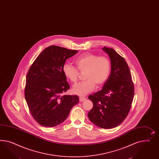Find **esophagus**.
I'll return each instance as SVG.
<instances>
[{"label": "esophagus", "mask_w": 159, "mask_h": 159, "mask_svg": "<svg viewBox=\"0 0 159 159\" xmlns=\"http://www.w3.org/2000/svg\"><path fill=\"white\" fill-rule=\"evenodd\" d=\"M86 99V98L85 97H79V101H80V102H82V101H85Z\"/></svg>", "instance_id": "esophagus-1"}]
</instances>
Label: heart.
<instances>
[{"label":"heart","instance_id":"1","mask_svg":"<svg viewBox=\"0 0 159 159\" xmlns=\"http://www.w3.org/2000/svg\"><path fill=\"white\" fill-rule=\"evenodd\" d=\"M76 69L71 65L65 64L62 71L65 77L73 83L77 82L79 73L84 72V82L74 85L73 94L80 96L88 94L94 90L95 86L101 87L107 82L111 71V62L105 56L87 52L76 58L75 61Z\"/></svg>","mask_w":159,"mask_h":159}]
</instances>
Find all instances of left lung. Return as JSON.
Segmentation results:
<instances>
[{"label": "left lung", "mask_w": 159, "mask_h": 159, "mask_svg": "<svg viewBox=\"0 0 159 159\" xmlns=\"http://www.w3.org/2000/svg\"><path fill=\"white\" fill-rule=\"evenodd\" d=\"M109 56L111 71L102 89L89 96L93 107L88 113L92 123L102 129H113L120 125L130 111L134 86L129 66L125 58L113 48L104 47Z\"/></svg>", "instance_id": "left-lung-1"}]
</instances>
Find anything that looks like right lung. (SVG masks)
I'll list each match as a JSON object with an SVG mask.
<instances>
[{
    "instance_id": "obj_1",
    "label": "right lung",
    "mask_w": 159,
    "mask_h": 159,
    "mask_svg": "<svg viewBox=\"0 0 159 159\" xmlns=\"http://www.w3.org/2000/svg\"><path fill=\"white\" fill-rule=\"evenodd\" d=\"M77 52L50 46L37 57L29 69L25 98L32 116L43 127H55L62 123L79 102L77 95H63L70 86L62 71L66 60Z\"/></svg>"
}]
</instances>
